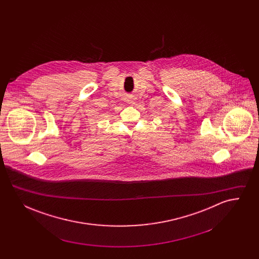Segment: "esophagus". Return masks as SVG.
I'll list each match as a JSON object with an SVG mask.
<instances>
[{
  "instance_id": "esophagus-1",
  "label": "esophagus",
  "mask_w": 259,
  "mask_h": 259,
  "mask_svg": "<svg viewBox=\"0 0 259 259\" xmlns=\"http://www.w3.org/2000/svg\"><path fill=\"white\" fill-rule=\"evenodd\" d=\"M129 101H130V99H128V102H129Z\"/></svg>"
}]
</instances>
